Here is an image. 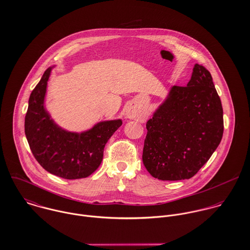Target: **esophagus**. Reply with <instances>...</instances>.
I'll return each mask as SVG.
<instances>
[{
  "label": "esophagus",
  "instance_id": "obj_1",
  "mask_svg": "<svg viewBox=\"0 0 250 250\" xmlns=\"http://www.w3.org/2000/svg\"><path fill=\"white\" fill-rule=\"evenodd\" d=\"M125 116L128 119H132V120H141L143 118V114L136 108L134 107H128L126 112H125Z\"/></svg>",
  "mask_w": 250,
  "mask_h": 250
}]
</instances>
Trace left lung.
<instances>
[{
    "instance_id": "left-lung-1",
    "label": "left lung",
    "mask_w": 250,
    "mask_h": 250,
    "mask_svg": "<svg viewBox=\"0 0 250 250\" xmlns=\"http://www.w3.org/2000/svg\"><path fill=\"white\" fill-rule=\"evenodd\" d=\"M146 129L143 161L154 178L195 175L223 135V110L210 72L195 64L187 86L170 87Z\"/></svg>"
}]
</instances>
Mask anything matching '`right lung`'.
<instances>
[{"mask_svg":"<svg viewBox=\"0 0 250 250\" xmlns=\"http://www.w3.org/2000/svg\"><path fill=\"white\" fill-rule=\"evenodd\" d=\"M55 67L44 72L30 96L25 117L26 138L36 161L45 170L62 178H85L101 165L104 147L122 125V120H102L82 132L60 126L45 106L48 82Z\"/></svg>","mask_w":250,"mask_h":250,"instance_id":"right-lung-1","label":"right lung"}]
</instances>
